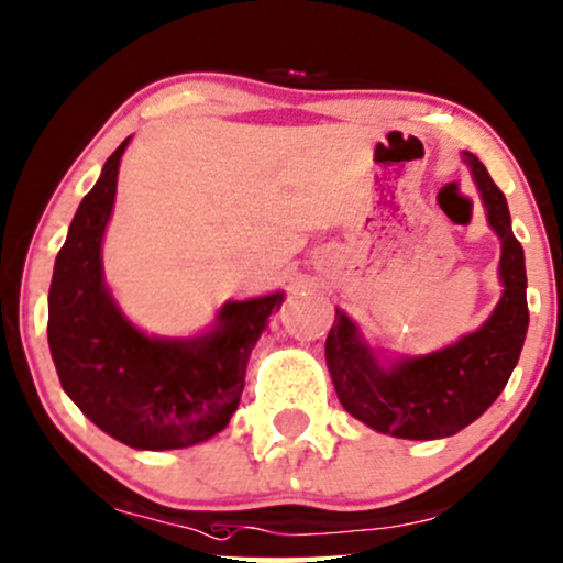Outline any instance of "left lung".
Segmentation results:
<instances>
[{
  "mask_svg": "<svg viewBox=\"0 0 563 563\" xmlns=\"http://www.w3.org/2000/svg\"><path fill=\"white\" fill-rule=\"evenodd\" d=\"M460 157L501 243V297L486 323L437 352L388 356L372 349L360 325L335 308L325 339L328 372L341 406L375 432L400 440H442L473 424L505 390L528 335V274L507 199L473 152Z\"/></svg>",
  "mask_w": 563,
  "mask_h": 563,
  "instance_id": "8db88e82",
  "label": "left lung"
}]
</instances>
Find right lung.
Returning <instances> with one entry per match:
<instances>
[{"instance_id":"right-lung-1","label":"right lung","mask_w":563,"mask_h":563,"mask_svg":"<svg viewBox=\"0 0 563 563\" xmlns=\"http://www.w3.org/2000/svg\"><path fill=\"white\" fill-rule=\"evenodd\" d=\"M131 136L106 159L56 255L48 289V349L79 411L134 450H180L230 424L245 367L284 291L230 299L209 331L165 339L123 316L103 276V238Z\"/></svg>"}]
</instances>
